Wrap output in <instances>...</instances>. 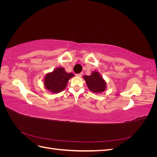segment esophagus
Returning a JSON list of instances; mask_svg holds the SVG:
<instances>
[{
	"label": "esophagus",
	"instance_id": "1",
	"mask_svg": "<svg viewBox=\"0 0 157 157\" xmlns=\"http://www.w3.org/2000/svg\"><path fill=\"white\" fill-rule=\"evenodd\" d=\"M82 75H83L82 73H78V74H76V76H77V77H81Z\"/></svg>",
	"mask_w": 157,
	"mask_h": 157
}]
</instances>
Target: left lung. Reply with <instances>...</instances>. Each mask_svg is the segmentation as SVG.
Returning a JSON list of instances; mask_svg holds the SVG:
<instances>
[{"label":"left lung","mask_w":157,"mask_h":157,"mask_svg":"<svg viewBox=\"0 0 157 157\" xmlns=\"http://www.w3.org/2000/svg\"><path fill=\"white\" fill-rule=\"evenodd\" d=\"M84 80L88 88L94 93H100L106 88V82L98 72H93L91 75H85Z\"/></svg>","instance_id":"8db88e82"}]
</instances>
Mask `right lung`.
Wrapping results in <instances>:
<instances>
[{
  "mask_svg": "<svg viewBox=\"0 0 157 157\" xmlns=\"http://www.w3.org/2000/svg\"><path fill=\"white\" fill-rule=\"evenodd\" d=\"M73 76V73L66 72L63 67L57 68L46 75L44 86L52 93L61 92L67 86L68 80Z\"/></svg>",
  "mask_w": 157,
  "mask_h": 157,
  "instance_id": "add662e5",
  "label": "right lung"
}]
</instances>
